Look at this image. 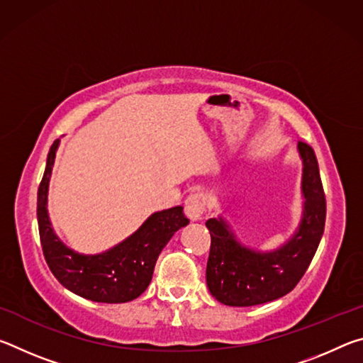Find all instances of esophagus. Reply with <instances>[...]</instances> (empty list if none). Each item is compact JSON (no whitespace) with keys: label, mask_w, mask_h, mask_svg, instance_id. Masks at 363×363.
<instances>
[{"label":"esophagus","mask_w":363,"mask_h":363,"mask_svg":"<svg viewBox=\"0 0 363 363\" xmlns=\"http://www.w3.org/2000/svg\"><path fill=\"white\" fill-rule=\"evenodd\" d=\"M206 210V199L203 194L196 192L187 196L186 200V214L192 220H199L203 218V213Z\"/></svg>","instance_id":"obj_1"}]
</instances>
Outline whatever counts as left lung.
I'll list each match as a JSON object with an SVG mask.
<instances>
[{
  "mask_svg": "<svg viewBox=\"0 0 363 363\" xmlns=\"http://www.w3.org/2000/svg\"><path fill=\"white\" fill-rule=\"evenodd\" d=\"M298 149L304 163V218L286 245L272 253H257L242 247L223 219L206 220L211 233L206 284L219 303L250 307L279 299L299 284L309 267L323 233L327 201L314 149L303 140Z\"/></svg>",
  "mask_w": 363,
  "mask_h": 363,
  "instance_id": "1",
  "label": "left lung"
}]
</instances>
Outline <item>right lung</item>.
<instances>
[{
    "mask_svg": "<svg viewBox=\"0 0 363 363\" xmlns=\"http://www.w3.org/2000/svg\"><path fill=\"white\" fill-rule=\"evenodd\" d=\"M59 139L54 140L48 153L46 169L38 187L40 240L49 269L67 290L96 303H128L140 296L149 286L158 255L167 247L176 230L189 224L182 206L160 211L140 225L115 248L96 256L78 255L65 247L49 223L46 203Z\"/></svg>",
    "mask_w": 363,
    "mask_h": 363,
    "instance_id": "right-lung-1",
    "label": "right lung"
}]
</instances>
